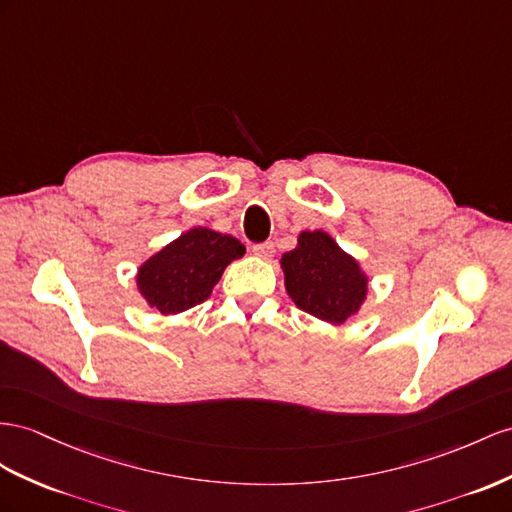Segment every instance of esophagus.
<instances>
[{
  "mask_svg": "<svg viewBox=\"0 0 512 512\" xmlns=\"http://www.w3.org/2000/svg\"><path fill=\"white\" fill-rule=\"evenodd\" d=\"M253 253L261 259H270L274 255V244L272 242H261L253 246Z\"/></svg>",
  "mask_w": 512,
  "mask_h": 512,
  "instance_id": "34e87169",
  "label": "esophagus"
}]
</instances>
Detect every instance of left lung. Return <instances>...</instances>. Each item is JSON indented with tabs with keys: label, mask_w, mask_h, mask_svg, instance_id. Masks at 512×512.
Listing matches in <instances>:
<instances>
[{
	"label": "left lung",
	"mask_w": 512,
	"mask_h": 512,
	"mask_svg": "<svg viewBox=\"0 0 512 512\" xmlns=\"http://www.w3.org/2000/svg\"><path fill=\"white\" fill-rule=\"evenodd\" d=\"M281 268L294 305L333 326L355 316L370 292L359 261L322 229L300 231L296 248L281 255Z\"/></svg>",
	"instance_id": "left-lung-1"
}]
</instances>
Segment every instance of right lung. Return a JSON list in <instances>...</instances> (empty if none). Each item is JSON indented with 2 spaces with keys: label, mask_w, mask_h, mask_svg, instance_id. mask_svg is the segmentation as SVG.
Returning a JSON list of instances; mask_svg holds the SVG:
<instances>
[{
  "label": "right lung",
  "mask_w": 512,
  "mask_h": 512,
  "mask_svg": "<svg viewBox=\"0 0 512 512\" xmlns=\"http://www.w3.org/2000/svg\"><path fill=\"white\" fill-rule=\"evenodd\" d=\"M244 253V244L233 235L192 227L142 261L136 274L138 294L162 316H177L212 296L222 272Z\"/></svg>",
  "instance_id": "1"
}]
</instances>
